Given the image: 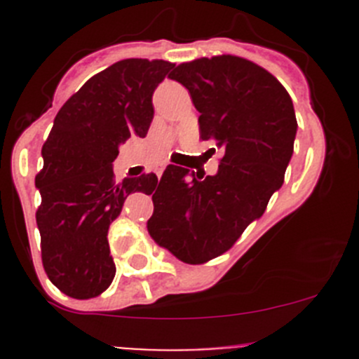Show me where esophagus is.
I'll use <instances>...</instances> for the list:
<instances>
[{"label":"esophagus","instance_id":"esophagus-1","mask_svg":"<svg viewBox=\"0 0 359 359\" xmlns=\"http://www.w3.org/2000/svg\"><path fill=\"white\" fill-rule=\"evenodd\" d=\"M163 170H165V165H163V163H159V165L154 166V173H156L158 177L163 175Z\"/></svg>","mask_w":359,"mask_h":359}]
</instances>
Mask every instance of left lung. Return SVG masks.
<instances>
[{"instance_id":"obj_1","label":"left lung","mask_w":359,"mask_h":359,"mask_svg":"<svg viewBox=\"0 0 359 359\" xmlns=\"http://www.w3.org/2000/svg\"><path fill=\"white\" fill-rule=\"evenodd\" d=\"M200 112V139L222 149L219 172L200 180L168 165L153 194L151 238L186 264L227 252L260 219L283 186L297 119L285 86L266 69L234 55L196 59L170 76ZM215 151V149H213Z\"/></svg>"}]
</instances>
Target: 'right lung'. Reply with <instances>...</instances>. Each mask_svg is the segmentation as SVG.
<instances>
[{
  "label": "right lung",
  "instance_id": "right-lung-1",
  "mask_svg": "<svg viewBox=\"0 0 359 359\" xmlns=\"http://www.w3.org/2000/svg\"><path fill=\"white\" fill-rule=\"evenodd\" d=\"M173 66L126 59L92 76L60 107L43 144V170L36 175L43 267L72 299H92L112 283L111 222L128 194L156 189L154 173L116 184L112 161L130 137L147 135L153 93Z\"/></svg>",
  "mask_w": 359,
  "mask_h": 359
}]
</instances>
